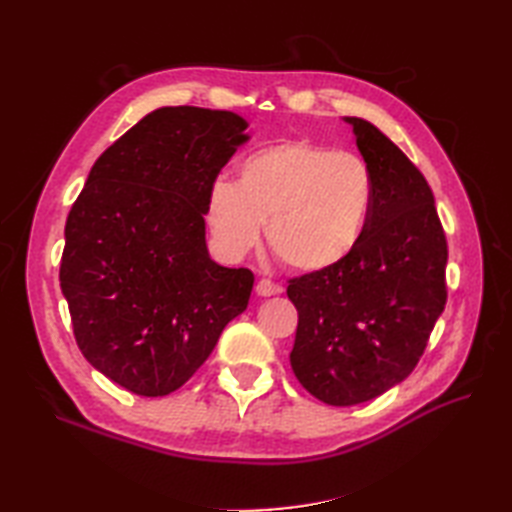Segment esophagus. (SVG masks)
<instances>
[{"mask_svg": "<svg viewBox=\"0 0 512 512\" xmlns=\"http://www.w3.org/2000/svg\"><path fill=\"white\" fill-rule=\"evenodd\" d=\"M255 292H257V297H273V295H279L281 288L275 284V281L259 279L255 284Z\"/></svg>", "mask_w": 512, "mask_h": 512, "instance_id": "34e87169", "label": "esophagus"}]
</instances>
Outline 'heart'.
Segmentation results:
<instances>
[{"label":"heart","instance_id":"heart-1","mask_svg":"<svg viewBox=\"0 0 512 512\" xmlns=\"http://www.w3.org/2000/svg\"><path fill=\"white\" fill-rule=\"evenodd\" d=\"M374 204V178L352 151L310 140H284L237 165V182L217 180L206 198V224L228 257L266 237L281 262L301 273L339 266L361 244Z\"/></svg>","mask_w":512,"mask_h":512}]
</instances>
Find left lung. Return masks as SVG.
Wrapping results in <instances>:
<instances>
[{
	"label": "left lung",
	"mask_w": 512,
	"mask_h": 512,
	"mask_svg": "<svg viewBox=\"0 0 512 512\" xmlns=\"http://www.w3.org/2000/svg\"><path fill=\"white\" fill-rule=\"evenodd\" d=\"M343 121L372 171V215L345 262L288 286L299 312L292 372L334 407L372 400L413 372L447 303L449 257L422 173L372 123Z\"/></svg>",
	"instance_id": "1"
}]
</instances>
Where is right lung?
Instances as JSON below:
<instances>
[{
	"label": "right lung",
	"mask_w": 512,
	"mask_h": 512,
	"mask_svg": "<svg viewBox=\"0 0 512 512\" xmlns=\"http://www.w3.org/2000/svg\"><path fill=\"white\" fill-rule=\"evenodd\" d=\"M246 127L233 112L160 107L103 151L72 204L59 279L76 343L132 394L182 387L248 306L253 273L215 264L204 224Z\"/></svg>",
	"instance_id": "right-lung-1"
}]
</instances>
